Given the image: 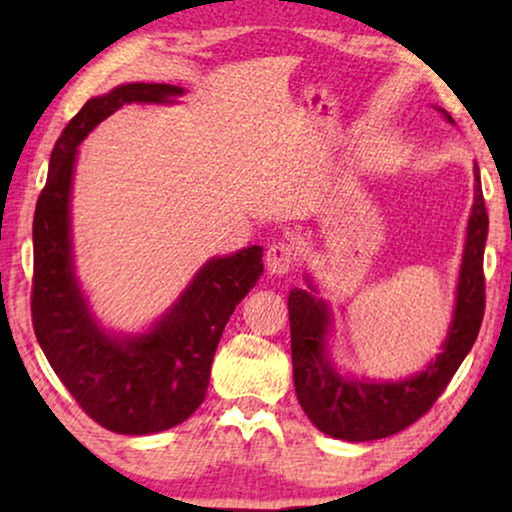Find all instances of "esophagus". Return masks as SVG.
I'll list each match as a JSON object with an SVG mask.
<instances>
[{
	"label": "esophagus",
	"mask_w": 512,
	"mask_h": 512,
	"mask_svg": "<svg viewBox=\"0 0 512 512\" xmlns=\"http://www.w3.org/2000/svg\"><path fill=\"white\" fill-rule=\"evenodd\" d=\"M265 265H268L270 275H289L296 265V249L289 242H275L270 244L268 254H265Z\"/></svg>",
	"instance_id": "1"
}]
</instances>
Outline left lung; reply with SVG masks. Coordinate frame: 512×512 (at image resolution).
I'll return each mask as SVG.
<instances>
[{"mask_svg":"<svg viewBox=\"0 0 512 512\" xmlns=\"http://www.w3.org/2000/svg\"><path fill=\"white\" fill-rule=\"evenodd\" d=\"M436 109L447 123H454L445 109ZM473 174L475 195L466 226L452 321L436 359L426 363L419 373L396 382L340 373L328 349V335L333 331L331 305L317 296L319 289L310 275H305L307 289H291L293 384L305 415L326 436L349 443H366L403 431L424 412H429L452 375L457 373L461 361L471 352L485 314L482 256H485L489 226L478 167Z\"/></svg>","mask_w":512,"mask_h":512,"instance_id":"left-lung-1","label":"left lung"}]
</instances>
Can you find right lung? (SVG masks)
<instances>
[{"mask_svg": "<svg viewBox=\"0 0 512 512\" xmlns=\"http://www.w3.org/2000/svg\"><path fill=\"white\" fill-rule=\"evenodd\" d=\"M184 93L170 83H123L90 97L55 142L34 209V333L76 403L104 429L123 436L167 431L200 408L223 328L263 275L258 244L209 258L172 307L142 333L109 331L90 310L72 244L79 144L123 104H174Z\"/></svg>", "mask_w": 512, "mask_h": 512, "instance_id": "obj_1", "label": "right lung"}]
</instances>
